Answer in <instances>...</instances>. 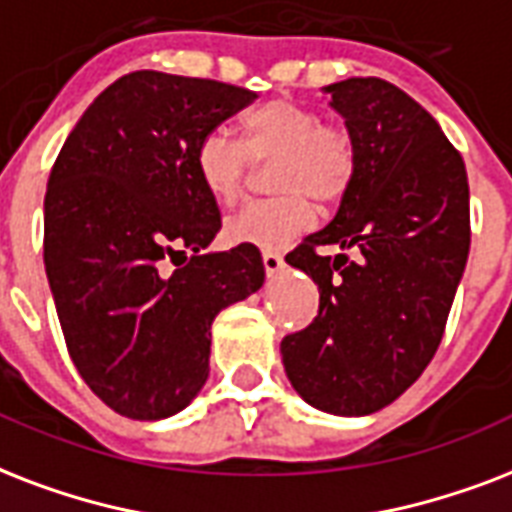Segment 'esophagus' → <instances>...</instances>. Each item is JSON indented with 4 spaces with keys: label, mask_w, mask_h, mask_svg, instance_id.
Masks as SVG:
<instances>
[{
    "label": "esophagus",
    "mask_w": 512,
    "mask_h": 512,
    "mask_svg": "<svg viewBox=\"0 0 512 512\" xmlns=\"http://www.w3.org/2000/svg\"><path fill=\"white\" fill-rule=\"evenodd\" d=\"M261 261H264V269H267V275H275L283 269V256L277 251H264L261 253Z\"/></svg>",
    "instance_id": "obj_1"
}]
</instances>
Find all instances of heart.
<instances>
[{
    "label": "heart",
    "mask_w": 512,
    "mask_h": 512,
    "mask_svg": "<svg viewBox=\"0 0 512 512\" xmlns=\"http://www.w3.org/2000/svg\"><path fill=\"white\" fill-rule=\"evenodd\" d=\"M269 186L277 192L232 213L224 232L232 243L280 248L307 232L315 199L336 205L358 173V146L339 122L291 101H269L243 120V141L213 130L197 146V173L219 202L243 197L253 165L272 162Z\"/></svg>",
    "instance_id": "heart-1"
}]
</instances>
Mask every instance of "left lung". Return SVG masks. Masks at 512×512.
<instances>
[{
    "label": "left lung",
    "instance_id": "8db88e82",
    "mask_svg": "<svg viewBox=\"0 0 512 512\" xmlns=\"http://www.w3.org/2000/svg\"><path fill=\"white\" fill-rule=\"evenodd\" d=\"M323 90L355 138L358 173L334 221L285 256L318 283L320 307L280 352L310 406L363 417L417 382L441 344L470 251V186L462 154L400 87L352 77Z\"/></svg>",
    "mask_w": 512,
    "mask_h": 512
}]
</instances>
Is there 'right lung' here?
<instances>
[{"instance_id":"1","label":"right lung","mask_w":512,"mask_h":512,"mask_svg":"<svg viewBox=\"0 0 512 512\" xmlns=\"http://www.w3.org/2000/svg\"><path fill=\"white\" fill-rule=\"evenodd\" d=\"M253 101L219 79L133 71L87 106L50 170L45 272L63 339L122 417L181 411L208 379L213 318L264 283L256 245L202 253L221 211L194 162L202 138Z\"/></svg>"}]
</instances>
